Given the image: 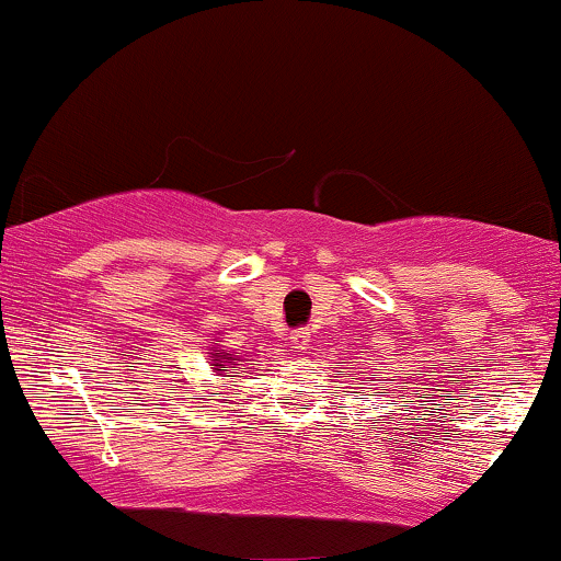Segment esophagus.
<instances>
[{"label":"esophagus","instance_id":"1","mask_svg":"<svg viewBox=\"0 0 561 561\" xmlns=\"http://www.w3.org/2000/svg\"><path fill=\"white\" fill-rule=\"evenodd\" d=\"M289 343H293V347H298V351H306L308 330H295L293 334H289Z\"/></svg>","mask_w":561,"mask_h":561}]
</instances>
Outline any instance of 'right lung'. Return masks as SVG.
Returning a JSON list of instances; mask_svg holds the SVG:
<instances>
[{"mask_svg":"<svg viewBox=\"0 0 561 561\" xmlns=\"http://www.w3.org/2000/svg\"><path fill=\"white\" fill-rule=\"evenodd\" d=\"M229 356H231V353H227V362H221V358H216V362H218V364H214L216 371H224V375H229V371L234 369V364H231V362H237V358H229Z\"/></svg>","mask_w":561,"mask_h":561,"instance_id":"obj_1","label":"right lung"}]
</instances>
